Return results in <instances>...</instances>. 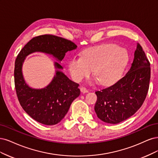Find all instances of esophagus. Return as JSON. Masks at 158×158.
I'll return each instance as SVG.
<instances>
[{
  "instance_id": "obj_1",
  "label": "esophagus",
  "mask_w": 158,
  "mask_h": 158,
  "mask_svg": "<svg viewBox=\"0 0 158 158\" xmlns=\"http://www.w3.org/2000/svg\"><path fill=\"white\" fill-rule=\"evenodd\" d=\"M81 91L82 93H88V90L86 89L84 86H82V87H81Z\"/></svg>"
}]
</instances>
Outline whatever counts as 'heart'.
Returning <instances> with one entry per match:
<instances>
[{"label": "heart", "instance_id": "1", "mask_svg": "<svg viewBox=\"0 0 158 158\" xmlns=\"http://www.w3.org/2000/svg\"><path fill=\"white\" fill-rule=\"evenodd\" d=\"M129 56L114 44H105L85 50L83 56H75L69 63V70L75 81L87 77L93 72L103 85L119 80L128 63Z\"/></svg>", "mask_w": 158, "mask_h": 158}]
</instances>
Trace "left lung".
Returning <instances> with one entry per match:
<instances>
[{"label":"left lung","instance_id":"left-lung-1","mask_svg":"<svg viewBox=\"0 0 158 158\" xmlns=\"http://www.w3.org/2000/svg\"><path fill=\"white\" fill-rule=\"evenodd\" d=\"M133 62L123 78L108 88L95 92L94 110L105 123L118 124L134 115L143 104L149 89L150 64L137 43Z\"/></svg>","mask_w":158,"mask_h":158}]
</instances>
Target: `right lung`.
Listing matches in <instances>:
<instances>
[{"mask_svg": "<svg viewBox=\"0 0 158 158\" xmlns=\"http://www.w3.org/2000/svg\"><path fill=\"white\" fill-rule=\"evenodd\" d=\"M71 40L52 35L35 37L24 46L15 62V89L20 105L31 118L39 123L53 125L61 121L68 113L72 102L80 94L79 84L61 72L62 66L54 62L56 75L43 89H33L25 83L22 73L24 60L29 54L39 52L52 55L59 62L65 53L77 48Z\"/></svg>", "mask_w": 158, "mask_h": 158, "instance_id": "1", "label": "right lung"}]
</instances>
